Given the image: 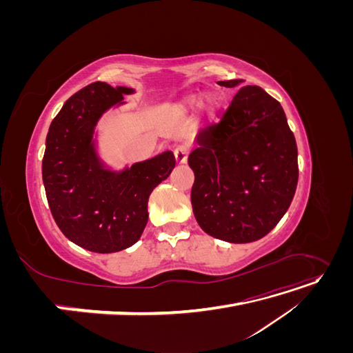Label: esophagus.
<instances>
[{"mask_svg":"<svg viewBox=\"0 0 353 353\" xmlns=\"http://www.w3.org/2000/svg\"><path fill=\"white\" fill-rule=\"evenodd\" d=\"M174 154H175V160H176L178 165L185 163L187 162V157H188V147H185V145L176 147Z\"/></svg>","mask_w":353,"mask_h":353,"instance_id":"obj_1","label":"esophagus"}]
</instances>
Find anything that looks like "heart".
Instances as JSON below:
<instances>
[{"mask_svg": "<svg viewBox=\"0 0 353 353\" xmlns=\"http://www.w3.org/2000/svg\"><path fill=\"white\" fill-rule=\"evenodd\" d=\"M197 103V95H190V97L184 101V104L181 105V109H183V112H188L190 109H193V105ZM209 103L213 105L215 104V100L213 99H209Z\"/></svg>", "mask_w": 353, "mask_h": 353, "instance_id": "1", "label": "heart"}]
</instances>
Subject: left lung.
Wrapping results in <instances>:
<instances>
[{"instance_id":"left-lung-1","label":"left lung","mask_w":353,"mask_h":353,"mask_svg":"<svg viewBox=\"0 0 353 353\" xmlns=\"http://www.w3.org/2000/svg\"><path fill=\"white\" fill-rule=\"evenodd\" d=\"M243 82H218L240 90L221 122L196 137L188 156L196 221L228 243L265 237L290 208L299 178L297 145L281 104Z\"/></svg>"}]
</instances>
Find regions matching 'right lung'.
Returning <instances> with one entry per match:
<instances>
[{"label":"right lung","instance_id":"1","mask_svg":"<svg viewBox=\"0 0 353 353\" xmlns=\"http://www.w3.org/2000/svg\"><path fill=\"white\" fill-rule=\"evenodd\" d=\"M126 94L134 90L90 83L63 104L46 140L42 181L52 218L70 241L95 253L119 252L140 240L148 197L175 168L172 152L119 172L101 162L95 126L103 113L125 103Z\"/></svg>","mask_w":353,"mask_h":353}]
</instances>
